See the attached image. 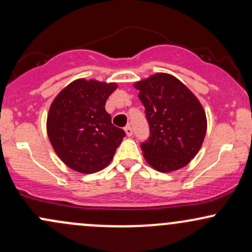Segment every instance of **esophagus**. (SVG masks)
I'll return each mask as SVG.
<instances>
[{
    "label": "esophagus",
    "mask_w": 252,
    "mask_h": 252,
    "mask_svg": "<svg viewBox=\"0 0 252 252\" xmlns=\"http://www.w3.org/2000/svg\"><path fill=\"white\" fill-rule=\"evenodd\" d=\"M124 130H126V136H132V128L130 126H126V128H124Z\"/></svg>",
    "instance_id": "34e87169"
}]
</instances>
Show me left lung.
<instances>
[{"label": "left lung", "instance_id": "obj_1", "mask_svg": "<svg viewBox=\"0 0 252 252\" xmlns=\"http://www.w3.org/2000/svg\"><path fill=\"white\" fill-rule=\"evenodd\" d=\"M144 105L149 137L141 143L153 168L167 173L180 169L200 149L206 134V115L200 102L180 80L156 73L135 84Z\"/></svg>", "mask_w": 252, "mask_h": 252}]
</instances>
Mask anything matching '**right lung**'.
<instances>
[{
	"mask_svg": "<svg viewBox=\"0 0 252 252\" xmlns=\"http://www.w3.org/2000/svg\"><path fill=\"white\" fill-rule=\"evenodd\" d=\"M115 83L78 79L60 92L47 117V134L57 155L72 169L91 174L111 162L126 136L111 123L105 103Z\"/></svg>",
	"mask_w": 252,
	"mask_h": 252,
	"instance_id": "obj_1",
	"label": "right lung"
}]
</instances>
